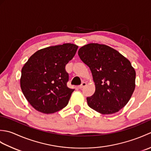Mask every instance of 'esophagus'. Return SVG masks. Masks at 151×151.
I'll return each instance as SVG.
<instances>
[{
	"instance_id": "obj_1",
	"label": "esophagus",
	"mask_w": 151,
	"mask_h": 151,
	"mask_svg": "<svg viewBox=\"0 0 151 151\" xmlns=\"http://www.w3.org/2000/svg\"><path fill=\"white\" fill-rule=\"evenodd\" d=\"M86 84H86V82H83L82 83V84H81V85L79 86V88H80V89H82V88H84L85 87V86H86Z\"/></svg>"
}]
</instances>
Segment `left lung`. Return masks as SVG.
<instances>
[{
	"mask_svg": "<svg viewBox=\"0 0 151 151\" xmlns=\"http://www.w3.org/2000/svg\"><path fill=\"white\" fill-rule=\"evenodd\" d=\"M80 58L90 69L95 91L88 104L102 114L119 111L135 89L136 71L130 61L110 47L89 43L78 50Z\"/></svg>",
	"mask_w": 151,
	"mask_h": 151,
	"instance_id": "1",
	"label": "left lung"
}]
</instances>
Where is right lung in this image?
Returning <instances> with one entry per match:
<instances>
[{"label":"right lung","mask_w":151,"mask_h":151,"mask_svg":"<svg viewBox=\"0 0 151 151\" xmlns=\"http://www.w3.org/2000/svg\"><path fill=\"white\" fill-rule=\"evenodd\" d=\"M78 46L71 43L49 47L30 57L21 70V88L32 106L44 114L62 110L75 89L67 86L65 65L75 55Z\"/></svg>","instance_id":"1"}]
</instances>
